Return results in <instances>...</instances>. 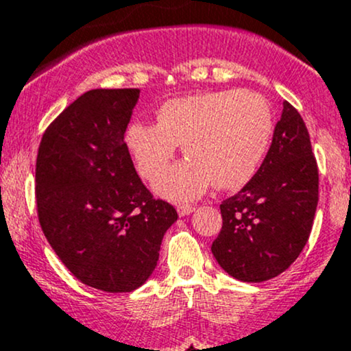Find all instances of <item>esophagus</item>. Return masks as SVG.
I'll return each mask as SVG.
<instances>
[{"label":"esophagus","instance_id":"1","mask_svg":"<svg viewBox=\"0 0 351 351\" xmlns=\"http://www.w3.org/2000/svg\"><path fill=\"white\" fill-rule=\"evenodd\" d=\"M195 206H188V204H178V206H176V211H178L180 216H186L189 213L195 211Z\"/></svg>","mask_w":351,"mask_h":351}]
</instances>
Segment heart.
Wrapping results in <instances>:
<instances>
[{
	"mask_svg": "<svg viewBox=\"0 0 351 351\" xmlns=\"http://www.w3.org/2000/svg\"><path fill=\"white\" fill-rule=\"evenodd\" d=\"M156 125L135 122L125 142L136 170L153 181L183 145L186 162L168 168L156 191L193 199L206 189H237L259 170L274 135L269 102L254 90H216L176 97L156 110Z\"/></svg>",
	"mask_w": 351,
	"mask_h": 351,
	"instance_id": "b5f03b06",
	"label": "heart"
}]
</instances>
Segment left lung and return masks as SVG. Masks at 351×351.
Listing matches in <instances>:
<instances>
[{"label": "left lung", "instance_id": "obj_1", "mask_svg": "<svg viewBox=\"0 0 351 351\" xmlns=\"http://www.w3.org/2000/svg\"><path fill=\"white\" fill-rule=\"evenodd\" d=\"M317 203L318 167L308 130L285 100L261 168L219 206L223 228L213 241V256L234 279L279 276L307 244Z\"/></svg>", "mask_w": 351, "mask_h": 351}]
</instances>
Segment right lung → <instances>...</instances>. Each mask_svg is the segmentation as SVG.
Segmentation results:
<instances>
[{"mask_svg":"<svg viewBox=\"0 0 351 351\" xmlns=\"http://www.w3.org/2000/svg\"><path fill=\"white\" fill-rule=\"evenodd\" d=\"M138 88H94L44 132L36 158V206L47 243L82 284L132 292L158 263L178 219L136 175L125 130Z\"/></svg>","mask_w":351,"mask_h":351,"instance_id":"add662e5","label":"right lung"}]
</instances>
